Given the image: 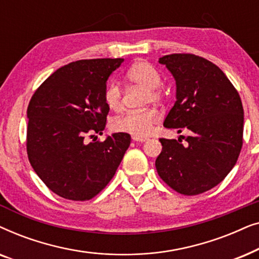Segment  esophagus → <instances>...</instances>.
<instances>
[{"instance_id": "1", "label": "esophagus", "mask_w": 259, "mask_h": 259, "mask_svg": "<svg viewBox=\"0 0 259 259\" xmlns=\"http://www.w3.org/2000/svg\"><path fill=\"white\" fill-rule=\"evenodd\" d=\"M132 139L134 141H138V143H145L147 141V138H139V137H132Z\"/></svg>"}]
</instances>
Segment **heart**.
I'll use <instances>...</instances> for the list:
<instances>
[{
    "mask_svg": "<svg viewBox=\"0 0 259 259\" xmlns=\"http://www.w3.org/2000/svg\"><path fill=\"white\" fill-rule=\"evenodd\" d=\"M125 79L130 84L140 87L147 92L148 101H159L162 98L159 86L161 83L160 73L147 61H137L126 70ZM104 100L107 107L118 112L122 108V91L114 82L106 86ZM159 113L154 108H147L140 112H128L118 116L112 121V130L115 132L127 133L133 137L145 138L150 136L157 125Z\"/></svg>",
    "mask_w": 259,
    "mask_h": 259,
    "instance_id": "1",
    "label": "heart"
}]
</instances>
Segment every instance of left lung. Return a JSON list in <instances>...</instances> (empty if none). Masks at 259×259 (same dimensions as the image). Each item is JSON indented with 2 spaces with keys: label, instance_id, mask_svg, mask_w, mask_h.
<instances>
[{
  "label": "left lung",
  "instance_id": "1",
  "mask_svg": "<svg viewBox=\"0 0 259 259\" xmlns=\"http://www.w3.org/2000/svg\"><path fill=\"white\" fill-rule=\"evenodd\" d=\"M176 80L175 106L166 128L189 130L191 136L160 139L155 160L158 175L185 196H196L218 185L236 165L243 145L244 111L238 92L223 70L193 54L159 59ZM183 137V136H180Z\"/></svg>",
  "mask_w": 259,
  "mask_h": 259
}]
</instances>
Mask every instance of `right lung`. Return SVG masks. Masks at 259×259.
I'll use <instances>...</instances> for the list:
<instances>
[{
	"label": "right lung",
	"instance_id": "add662e5",
	"mask_svg": "<svg viewBox=\"0 0 259 259\" xmlns=\"http://www.w3.org/2000/svg\"><path fill=\"white\" fill-rule=\"evenodd\" d=\"M123 59L80 60L55 70L35 91L27 109V153L31 167L58 196L83 201L106 187L131 144L127 133L105 141L86 137L105 130L104 91ZM94 137V136H91Z\"/></svg>",
	"mask_w": 259,
	"mask_h": 259
}]
</instances>
